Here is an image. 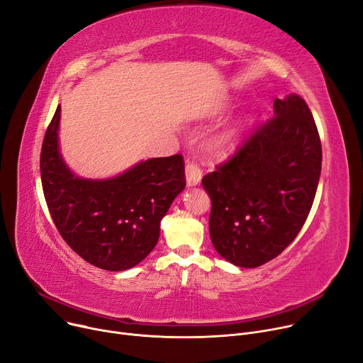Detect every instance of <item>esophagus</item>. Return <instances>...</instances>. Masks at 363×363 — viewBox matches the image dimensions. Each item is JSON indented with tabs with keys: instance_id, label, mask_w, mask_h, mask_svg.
<instances>
[{
	"instance_id": "1",
	"label": "esophagus",
	"mask_w": 363,
	"mask_h": 363,
	"mask_svg": "<svg viewBox=\"0 0 363 363\" xmlns=\"http://www.w3.org/2000/svg\"><path fill=\"white\" fill-rule=\"evenodd\" d=\"M184 173H186V182H187L189 187L198 186L201 183V180H202V170H201V167L196 162H189L186 165Z\"/></svg>"
}]
</instances>
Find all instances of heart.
<instances>
[{
  "mask_svg": "<svg viewBox=\"0 0 363 363\" xmlns=\"http://www.w3.org/2000/svg\"><path fill=\"white\" fill-rule=\"evenodd\" d=\"M240 130H241L240 125H234V126L225 129L224 132H220V133L215 138V143H213L215 150H218V151H225V150H228V148L235 143V139H237L238 135H240Z\"/></svg>",
  "mask_w": 363,
  "mask_h": 363,
  "instance_id": "heart-1",
  "label": "heart"
}]
</instances>
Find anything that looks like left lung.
Returning <instances> with one entry per match:
<instances>
[{
    "mask_svg": "<svg viewBox=\"0 0 363 363\" xmlns=\"http://www.w3.org/2000/svg\"><path fill=\"white\" fill-rule=\"evenodd\" d=\"M273 107L274 118L202 180L212 202V244L238 267H259L294 241L321 174V143L308 106L292 94Z\"/></svg>",
    "mask_w": 363,
    "mask_h": 363,
    "instance_id": "left-lung-1",
    "label": "left lung"
}]
</instances>
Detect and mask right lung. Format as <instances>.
I'll return each instance as SVG.
<instances>
[{
	"label": "right lung",
	"instance_id": "add662e5",
	"mask_svg": "<svg viewBox=\"0 0 363 363\" xmlns=\"http://www.w3.org/2000/svg\"><path fill=\"white\" fill-rule=\"evenodd\" d=\"M61 106L45 133L40 176L45 199L60 234L90 264L128 270L158 242L160 224L183 191L182 155L148 158L107 179L77 176L60 145Z\"/></svg>",
	"mask_w": 363,
	"mask_h": 363
}]
</instances>
